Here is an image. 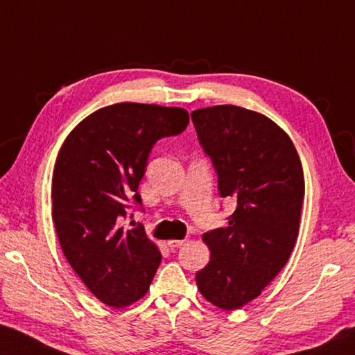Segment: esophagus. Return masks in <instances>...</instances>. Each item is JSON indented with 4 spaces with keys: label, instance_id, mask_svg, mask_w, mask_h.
<instances>
[{
    "label": "esophagus",
    "instance_id": "34e87169",
    "mask_svg": "<svg viewBox=\"0 0 355 355\" xmlns=\"http://www.w3.org/2000/svg\"><path fill=\"white\" fill-rule=\"evenodd\" d=\"M184 243H186V240H169L168 245H169L171 249H177L180 246H183Z\"/></svg>",
    "mask_w": 355,
    "mask_h": 355
}]
</instances>
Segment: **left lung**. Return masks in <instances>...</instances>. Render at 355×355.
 <instances>
[{
  "label": "left lung",
  "mask_w": 355,
  "mask_h": 355,
  "mask_svg": "<svg viewBox=\"0 0 355 355\" xmlns=\"http://www.w3.org/2000/svg\"><path fill=\"white\" fill-rule=\"evenodd\" d=\"M191 116L220 196L237 203L226 227L203 235L211 261L196 280L215 306L239 309L261 294L293 252L304 196L302 163L289 137L265 115L225 104Z\"/></svg>",
  "instance_id": "8db88e82"
}]
</instances>
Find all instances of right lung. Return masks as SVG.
Returning a JSON list of instances; mask_svg holds the SVG:
<instances>
[{
	"instance_id": "right-lung-1",
	"label": "right lung",
	"mask_w": 355,
	"mask_h": 355,
	"mask_svg": "<svg viewBox=\"0 0 355 355\" xmlns=\"http://www.w3.org/2000/svg\"><path fill=\"white\" fill-rule=\"evenodd\" d=\"M189 124L182 107L118 103L76 126L55 163L52 218L69 265L96 298L126 306L150 286L162 254L141 225L120 227L141 209L138 184L152 148ZM132 218V214H130Z\"/></svg>"
}]
</instances>
